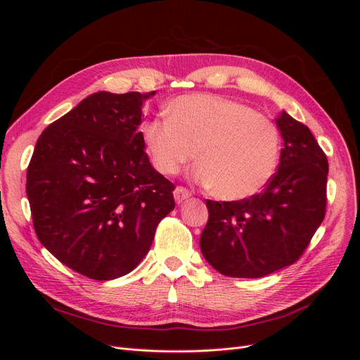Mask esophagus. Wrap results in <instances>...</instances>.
Listing matches in <instances>:
<instances>
[{
	"label": "esophagus",
	"mask_w": 360,
	"mask_h": 360,
	"mask_svg": "<svg viewBox=\"0 0 360 360\" xmlns=\"http://www.w3.org/2000/svg\"><path fill=\"white\" fill-rule=\"evenodd\" d=\"M191 195L192 193L186 188L179 186V188H176V191H174V200H176L177 204H181L184 200L191 198Z\"/></svg>",
	"instance_id": "1"
}]
</instances>
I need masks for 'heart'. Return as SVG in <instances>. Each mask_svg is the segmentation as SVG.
Listing matches in <instances>:
<instances>
[{"label":"heart","mask_w":360,"mask_h":360,"mask_svg":"<svg viewBox=\"0 0 360 360\" xmlns=\"http://www.w3.org/2000/svg\"><path fill=\"white\" fill-rule=\"evenodd\" d=\"M167 112L168 120L155 118L143 127L147 153L163 176H176L198 155L195 179L230 201L254 197L275 176L279 130L252 108L191 94L171 102Z\"/></svg>","instance_id":"1"}]
</instances>
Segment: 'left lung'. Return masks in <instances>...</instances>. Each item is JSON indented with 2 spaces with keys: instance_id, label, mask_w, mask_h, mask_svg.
<instances>
[{
  "instance_id": "obj_1",
  "label": "left lung",
  "mask_w": 360,
  "mask_h": 360,
  "mask_svg": "<svg viewBox=\"0 0 360 360\" xmlns=\"http://www.w3.org/2000/svg\"><path fill=\"white\" fill-rule=\"evenodd\" d=\"M279 167L266 189L248 200H207L201 252L231 278H261L297 261L324 219L329 163L311 130L285 111Z\"/></svg>"
}]
</instances>
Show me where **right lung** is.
I'll return each mask as SVG.
<instances>
[{
	"mask_svg": "<svg viewBox=\"0 0 360 360\" xmlns=\"http://www.w3.org/2000/svg\"><path fill=\"white\" fill-rule=\"evenodd\" d=\"M155 93L85 97L37 139L27 197L40 243L96 281L132 271L172 209L174 184L148 160L138 127Z\"/></svg>",
	"mask_w": 360,
	"mask_h": 360,
	"instance_id": "add662e5",
	"label": "right lung"
}]
</instances>
